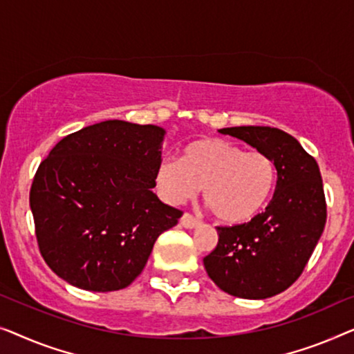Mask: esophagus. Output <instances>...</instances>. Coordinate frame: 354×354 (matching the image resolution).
Here are the masks:
<instances>
[{"mask_svg":"<svg viewBox=\"0 0 354 354\" xmlns=\"http://www.w3.org/2000/svg\"><path fill=\"white\" fill-rule=\"evenodd\" d=\"M179 223H181V226L186 229H194L201 225V221H198L196 216L189 215V213H184V215L181 216V220H179Z\"/></svg>","mask_w":354,"mask_h":354,"instance_id":"34e87169","label":"esophagus"}]
</instances>
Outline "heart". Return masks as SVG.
<instances>
[{
	"label": "heart",
	"instance_id": "1",
	"mask_svg": "<svg viewBox=\"0 0 354 354\" xmlns=\"http://www.w3.org/2000/svg\"><path fill=\"white\" fill-rule=\"evenodd\" d=\"M276 165L261 151H243L221 138L189 142L179 160H162L156 184L167 202L178 205L202 187L205 205L218 221L243 225L260 215L276 187Z\"/></svg>",
	"mask_w": 354,
	"mask_h": 354
}]
</instances>
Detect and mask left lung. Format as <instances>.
I'll return each mask as SVG.
<instances>
[{
	"label": "left lung",
	"instance_id": "left-lung-1",
	"mask_svg": "<svg viewBox=\"0 0 354 354\" xmlns=\"http://www.w3.org/2000/svg\"><path fill=\"white\" fill-rule=\"evenodd\" d=\"M218 131L270 156L277 183L265 212L243 225L216 227L218 245L203 258V266L229 295L265 300L300 277L324 231L321 171L301 144L279 128L231 127Z\"/></svg>",
	"mask_w": 354,
	"mask_h": 354
}]
</instances>
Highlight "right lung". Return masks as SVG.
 I'll return each instance as SVG.
<instances>
[{
    "label": "right lung",
    "mask_w": 354,
    "mask_h": 354,
    "mask_svg": "<svg viewBox=\"0 0 354 354\" xmlns=\"http://www.w3.org/2000/svg\"><path fill=\"white\" fill-rule=\"evenodd\" d=\"M165 129L106 120L61 139L30 189L39 252L73 287L112 292L146 266L157 237L183 212L156 187Z\"/></svg>",
    "instance_id": "add662e5"
}]
</instances>
